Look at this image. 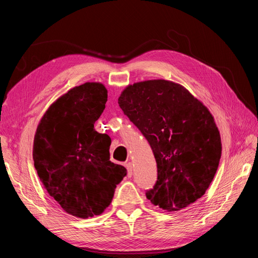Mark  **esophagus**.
<instances>
[{
	"mask_svg": "<svg viewBox=\"0 0 258 258\" xmlns=\"http://www.w3.org/2000/svg\"><path fill=\"white\" fill-rule=\"evenodd\" d=\"M126 168H127V171H128V176H132V173H134V167H132V163L131 162H127L126 165Z\"/></svg>",
	"mask_w": 258,
	"mask_h": 258,
	"instance_id": "1",
	"label": "esophagus"
}]
</instances>
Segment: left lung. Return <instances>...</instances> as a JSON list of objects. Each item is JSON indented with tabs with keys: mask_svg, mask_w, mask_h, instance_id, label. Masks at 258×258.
<instances>
[{
	"mask_svg": "<svg viewBox=\"0 0 258 258\" xmlns=\"http://www.w3.org/2000/svg\"><path fill=\"white\" fill-rule=\"evenodd\" d=\"M118 104L157 162V182L146 198L162 210L178 211L204 196L222 155L220 131L208 107L182 85L166 80L127 86Z\"/></svg>",
	"mask_w": 258,
	"mask_h": 258,
	"instance_id": "1",
	"label": "left lung"
}]
</instances>
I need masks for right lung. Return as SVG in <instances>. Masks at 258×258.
<instances>
[{
  "instance_id": "obj_1",
  "label": "right lung",
  "mask_w": 258,
  "mask_h": 258,
  "mask_svg": "<svg viewBox=\"0 0 258 258\" xmlns=\"http://www.w3.org/2000/svg\"><path fill=\"white\" fill-rule=\"evenodd\" d=\"M106 101L103 84L76 86L48 107L34 136L42 184L67 213L80 218L102 214L127 174L110 160L111 138L95 130Z\"/></svg>"
}]
</instances>
